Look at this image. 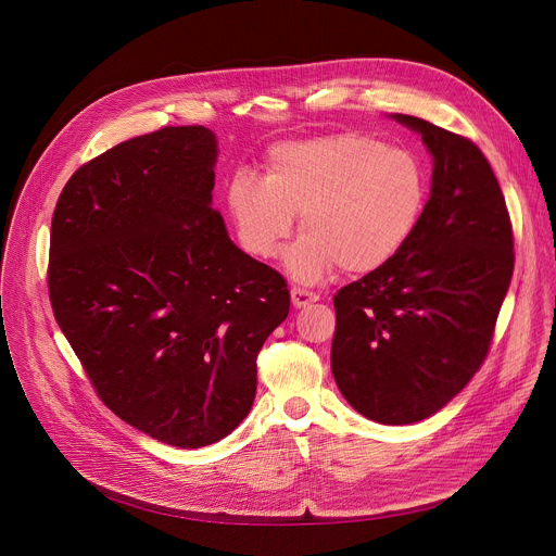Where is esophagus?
<instances>
[{
  "mask_svg": "<svg viewBox=\"0 0 556 556\" xmlns=\"http://www.w3.org/2000/svg\"><path fill=\"white\" fill-rule=\"evenodd\" d=\"M290 299H292V305H294V307H305V305H309V303L319 301V294L312 292V290H303V288H292V290H290Z\"/></svg>",
  "mask_w": 556,
  "mask_h": 556,
  "instance_id": "34e87169",
  "label": "esophagus"
}]
</instances>
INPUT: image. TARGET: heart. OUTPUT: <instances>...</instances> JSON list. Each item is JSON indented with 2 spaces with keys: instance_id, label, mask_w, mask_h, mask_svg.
<instances>
[{
  "instance_id": "obj_1",
  "label": "heart",
  "mask_w": 556,
  "mask_h": 556,
  "mask_svg": "<svg viewBox=\"0 0 556 556\" xmlns=\"http://www.w3.org/2000/svg\"><path fill=\"white\" fill-rule=\"evenodd\" d=\"M429 198L420 157L384 140L339 131L275 144L264 178L235 176L226 206L242 249L273 257L301 215L303 232L283 268L303 283L339 264L350 275L380 270L416 235Z\"/></svg>"
}]
</instances>
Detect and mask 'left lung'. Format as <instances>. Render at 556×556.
Here are the masks:
<instances>
[{"label": "left lung", "mask_w": 556, "mask_h": 556, "mask_svg": "<svg viewBox=\"0 0 556 556\" xmlns=\"http://www.w3.org/2000/svg\"><path fill=\"white\" fill-rule=\"evenodd\" d=\"M391 118L422 136L431 193L405 251L334 296L332 374L365 418L412 425L453 401L484 363L515 253L484 153L422 118Z\"/></svg>", "instance_id": "obj_1"}]
</instances>
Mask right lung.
<instances>
[{"mask_svg":"<svg viewBox=\"0 0 556 556\" xmlns=\"http://www.w3.org/2000/svg\"><path fill=\"white\" fill-rule=\"evenodd\" d=\"M215 163L202 125L125 140L67 180L50 232L52 309L101 401L180 448L249 416L257 354L290 309L286 279L211 206Z\"/></svg>","mask_w":556,"mask_h":556,"instance_id":"right-lung-1","label":"right lung"}]
</instances>
